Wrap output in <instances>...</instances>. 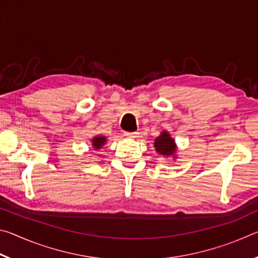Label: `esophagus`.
<instances>
[{
  "instance_id": "34e87169",
  "label": "esophagus",
  "mask_w": 258,
  "mask_h": 258,
  "mask_svg": "<svg viewBox=\"0 0 258 258\" xmlns=\"http://www.w3.org/2000/svg\"><path fill=\"white\" fill-rule=\"evenodd\" d=\"M138 134V132H124V135L127 138H137Z\"/></svg>"
}]
</instances>
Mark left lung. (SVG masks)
I'll return each instance as SVG.
<instances>
[{"label":"left lung","instance_id":"obj_1","mask_svg":"<svg viewBox=\"0 0 258 258\" xmlns=\"http://www.w3.org/2000/svg\"><path fill=\"white\" fill-rule=\"evenodd\" d=\"M155 148L158 154L163 156H172L175 152V142L167 132H163L160 137L156 139Z\"/></svg>","mask_w":258,"mask_h":258}]
</instances>
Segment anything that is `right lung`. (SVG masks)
I'll return each mask as SVG.
<instances>
[{"instance_id": "obj_1", "label": "right lung", "mask_w": 258, "mask_h": 258, "mask_svg": "<svg viewBox=\"0 0 258 258\" xmlns=\"http://www.w3.org/2000/svg\"><path fill=\"white\" fill-rule=\"evenodd\" d=\"M92 142H93V147L95 148V149H100V148L104 145V142H106V138L97 137L92 140Z\"/></svg>"}]
</instances>
